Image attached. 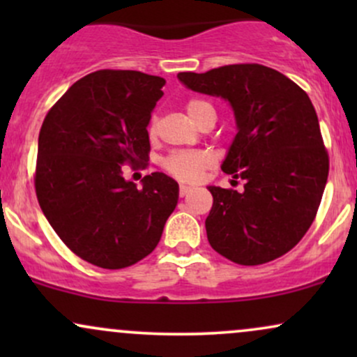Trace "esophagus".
Instances as JSON below:
<instances>
[{"label":"esophagus","mask_w":357,"mask_h":357,"mask_svg":"<svg viewBox=\"0 0 357 357\" xmlns=\"http://www.w3.org/2000/svg\"><path fill=\"white\" fill-rule=\"evenodd\" d=\"M190 191H192L191 186H186V184H181V186H179V196H181V198L186 196Z\"/></svg>","instance_id":"esophagus-1"}]
</instances>
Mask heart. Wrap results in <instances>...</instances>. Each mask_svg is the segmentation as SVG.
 Here are the masks:
<instances>
[{
    "label": "heart",
    "instance_id": "b5f03b06",
    "mask_svg": "<svg viewBox=\"0 0 357 357\" xmlns=\"http://www.w3.org/2000/svg\"><path fill=\"white\" fill-rule=\"evenodd\" d=\"M186 110L190 114V117L196 124H202L204 117L215 114V109L208 100L204 99H190L186 102ZM216 116V114H215ZM159 129V116L153 114L149 119V124H147V132L149 136H155ZM215 165V155L208 151H174V153L167 154L162 159V167L169 176L179 179V181H190L195 183L202 178L204 171L208 167Z\"/></svg>",
    "mask_w": 357,
    "mask_h": 357
}]
</instances>
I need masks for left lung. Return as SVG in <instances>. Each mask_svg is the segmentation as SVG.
Segmentation results:
<instances>
[{"mask_svg":"<svg viewBox=\"0 0 357 357\" xmlns=\"http://www.w3.org/2000/svg\"><path fill=\"white\" fill-rule=\"evenodd\" d=\"M188 89L228 100L235 141L221 169L243 192L210 186L208 241L238 265H261L290 252L310 228L329 174V154L309 96L284 73L236 63L181 72Z\"/></svg>","mask_w":357,"mask_h":357,"instance_id":"left-lung-1","label":"left lung"}]
</instances>
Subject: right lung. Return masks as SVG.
Listing matches in <instances>:
<instances>
[{"label":"right lung","mask_w":357,"mask_h":357,"mask_svg":"<svg viewBox=\"0 0 357 357\" xmlns=\"http://www.w3.org/2000/svg\"><path fill=\"white\" fill-rule=\"evenodd\" d=\"M165 79L137 70H97L48 110L38 136L35 191L48 223L89 264H137L161 240L178 204V183L162 173L126 181L122 166L149 161V124Z\"/></svg>","instance_id":"obj_1"}]
</instances>
